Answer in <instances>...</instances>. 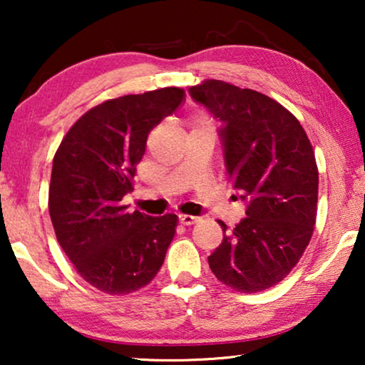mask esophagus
Returning a JSON list of instances; mask_svg holds the SVG:
<instances>
[{"instance_id": "34e87169", "label": "esophagus", "mask_w": 365, "mask_h": 365, "mask_svg": "<svg viewBox=\"0 0 365 365\" xmlns=\"http://www.w3.org/2000/svg\"><path fill=\"white\" fill-rule=\"evenodd\" d=\"M199 221V217L196 216H189V214H179V222L182 226H191V224H196Z\"/></svg>"}]
</instances>
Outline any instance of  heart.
<instances>
[{
	"label": "heart",
	"instance_id": "obj_1",
	"mask_svg": "<svg viewBox=\"0 0 365 365\" xmlns=\"http://www.w3.org/2000/svg\"><path fill=\"white\" fill-rule=\"evenodd\" d=\"M194 126H209V119L204 118V116H197L192 119Z\"/></svg>",
	"mask_w": 365,
	"mask_h": 365
}]
</instances>
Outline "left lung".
I'll return each mask as SVG.
<instances>
[{"label": "left lung", "instance_id": "obj_1", "mask_svg": "<svg viewBox=\"0 0 365 365\" xmlns=\"http://www.w3.org/2000/svg\"><path fill=\"white\" fill-rule=\"evenodd\" d=\"M221 119L229 181L246 216L207 257L219 281L239 292L281 282L302 257L317 217L319 171L299 119L266 94L206 79L189 89Z\"/></svg>", "mask_w": 365, "mask_h": 365}]
</instances>
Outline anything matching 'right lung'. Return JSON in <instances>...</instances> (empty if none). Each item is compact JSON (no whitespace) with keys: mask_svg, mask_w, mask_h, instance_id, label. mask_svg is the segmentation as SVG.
<instances>
[{"mask_svg":"<svg viewBox=\"0 0 365 365\" xmlns=\"http://www.w3.org/2000/svg\"><path fill=\"white\" fill-rule=\"evenodd\" d=\"M182 99L181 88L108 99L69 128L54 154L48 207L59 246L84 281L111 296L148 286L176 232V214L129 212L123 197L149 133Z\"/></svg>","mask_w":365,"mask_h":365,"instance_id":"right-lung-1","label":"right lung"}]
</instances>
